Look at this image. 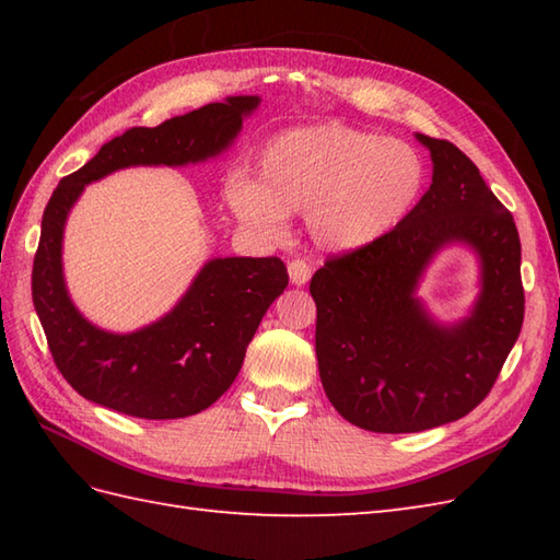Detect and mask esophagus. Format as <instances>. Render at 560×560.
<instances>
[{"mask_svg": "<svg viewBox=\"0 0 560 560\" xmlns=\"http://www.w3.org/2000/svg\"><path fill=\"white\" fill-rule=\"evenodd\" d=\"M311 273H313V269L305 259L289 261V279H291V283H295V287H305V283L311 281Z\"/></svg>", "mask_w": 560, "mask_h": 560, "instance_id": "obj_1", "label": "esophagus"}]
</instances>
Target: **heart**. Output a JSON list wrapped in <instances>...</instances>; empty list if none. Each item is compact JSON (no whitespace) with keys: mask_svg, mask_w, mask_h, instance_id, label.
<instances>
[{"mask_svg":"<svg viewBox=\"0 0 560 560\" xmlns=\"http://www.w3.org/2000/svg\"><path fill=\"white\" fill-rule=\"evenodd\" d=\"M425 161L401 139L327 122L287 129L259 151L257 180L233 175L225 205L247 231L279 241L289 213L329 253H353L385 237L419 205Z\"/></svg>","mask_w":560,"mask_h":560,"instance_id":"heart-1","label":"heart"}]
</instances>
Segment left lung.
Instances as JSON below:
<instances>
[{"mask_svg": "<svg viewBox=\"0 0 560 560\" xmlns=\"http://www.w3.org/2000/svg\"><path fill=\"white\" fill-rule=\"evenodd\" d=\"M431 151L433 183L395 231L315 271V353L325 395L373 433H419L467 416L489 395L525 317L520 235L477 165L445 139ZM450 244L480 259L467 318L440 324L415 295Z\"/></svg>", "mask_w": 560, "mask_h": 560, "instance_id": "8db88e82", "label": "left lung"}]
</instances>
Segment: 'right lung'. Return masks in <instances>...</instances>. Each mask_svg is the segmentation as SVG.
Instances as JSON below:
<instances>
[{
	"mask_svg": "<svg viewBox=\"0 0 560 560\" xmlns=\"http://www.w3.org/2000/svg\"><path fill=\"white\" fill-rule=\"evenodd\" d=\"M259 101L231 96L159 127L127 129L62 177L47 201L33 259V305L59 373L83 399L137 419H185L209 409L241 373L261 317L289 287L279 257H213L156 323L117 335L89 323L71 301L62 241L83 187L132 165L177 168L217 159Z\"/></svg>",
	"mask_w": 560,
	"mask_h": 560,
	"instance_id": "1",
	"label": "right lung"
}]
</instances>
